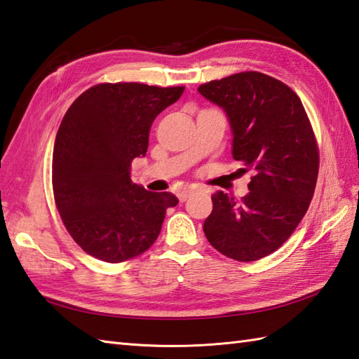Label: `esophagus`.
Here are the masks:
<instances>
[{"label": "esophagus", "mask_w": 359, "mask_h": 359, "mask_svg": "<svg viewBox=\"0 0 359 359\" xmlns=\"http://www.w3.org/2000/svg\"><path fill=\"white\" fill-rule=\"evenodd\" d=\"M189 196H191V191H187V189H185V191H180L179 194H177V197H179V201L180 202H185V201H188V197Z\"/></svg>", "instance_id": "1"}]
</instances>
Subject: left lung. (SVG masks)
<instances>
[{"label":"left lung","instance_id":"obj_1","mask_svg":"<svg viewBox=\"0 0 359 359\" xmlns=\"http://www.w3.org/2000/svg\"><path fill=\"white\" fill-rule=\"evenodd\" d=\"M197 90L225 111L233 157L255 172L241 201L211 196L203 233L222 255L257 261L276 251L309 210L319 168L313 129L299 97L270 75L239 72Z\"/></svg>","mask_w":359,"mask_h":359}]
</instances>
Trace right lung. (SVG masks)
<instances>
[{
	"label": "right lung",
	"instance_id": "add662e5",
	"mask_svg": "<svg viewBox=\"0 0 359 359\" xmlns=\"http://www.w3.org/2000/svg\"><path fill=\"white\" fill-rule=\"evenodd\" d=\"M184 86L102 83L67 109L52 156V188L72 239L100 261L117 264L147 251L162 230L171 193L133 184L131 163L148 151L152 121Z\"/></svg>",
	"mask_w": 359,
	"mask_h": 359
}]
</instances>
